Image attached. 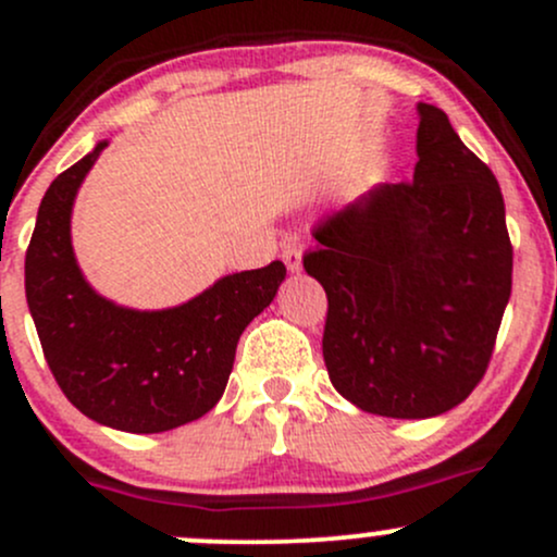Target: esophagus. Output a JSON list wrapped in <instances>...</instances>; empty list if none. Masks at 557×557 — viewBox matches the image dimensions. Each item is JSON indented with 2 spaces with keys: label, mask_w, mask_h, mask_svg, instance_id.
<instances>
[{
  "label": "esophagus",
  "mask_w": 557,
  "mask_h": 557,
  "mask_svg": "<svg viewBox=\"0 0 557 557\" xmlns=\"http://www.w3.org/2000/svg\"><path fill=\"white\" fill-rule=\"evenodd\" d=\"M283 261H285V267H288V272H298V269H301V248H298L296 243L285 245Z\"/></svg>",
  "instance_id": "34e87169"
}]
</instances>
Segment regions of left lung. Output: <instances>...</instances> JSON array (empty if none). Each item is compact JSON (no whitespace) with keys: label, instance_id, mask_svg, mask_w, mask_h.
I'll list each match as a JSON object with an SVG mask.
<instances>
[{"label":"left lung","instance_id":"obj_1","mask_svg":"<svg viewBox=\"0 0 557 557\" xmlns=\"http://www.w3.org/2000/svg\"><path fill=\"white\" fill-rule=\"evenodd\" d=\"M417 171L314 226L304 269L325 288L323 357L368 413L430 419L470 397L512 290V243L494 173L446 111L419 103Z\"/></svg>","mask_w":557,"mask_h":557}]
</instances>
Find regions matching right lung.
<instances>
[{
	"instance_id": "obj_1",
	"label": "right lung",
	"mask_w": 557,
	"mask_h": 557,
	"mask_svg": "<svg viewBox=\"0 0 557 557\" xmlns=\"http://www.w3.org/2000/svg\"><path fill=\"white\" fill-rule=\"evenodd\" d=\"M107 140L45 191L26 250V301L47 366L85 417L151 435L205 417L224 395L243 331L272 304L285 263L221 277L162 312L116 307L85 283L72 205Z\"/></svg>"
}]
</instances>
